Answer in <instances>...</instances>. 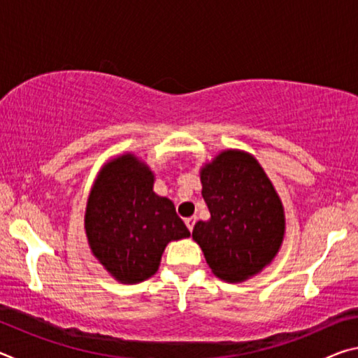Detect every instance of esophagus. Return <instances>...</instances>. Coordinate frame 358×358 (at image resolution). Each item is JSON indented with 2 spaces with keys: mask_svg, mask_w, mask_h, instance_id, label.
I'll return each mask as SVG.
<instances>
[{
  "mask_svg": "<svg viewBox=\"0 0 358 358\" xmlns=\"http://www.w3.org/2000/svg\"><path fill=\"white\" fill-rule=\"evenodd\" d=\"M185 224H186V227L189 229V232H192L194 224H196V217H187V220L185 221Z\"/></svg>",
  "mask_w": 358,
  "mask_h": 358,
  "instance_id": "esophagus-1",
  "label": "esophagus"
}]
</instances>
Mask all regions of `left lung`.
I'll use <instances>...</instances> for the list:
<instances>
[{
  "instance_id": "8db88e82",
  "label": "left lung",
  "mask_w": 358,
  "mask_h": 358,
  "mask_svg": "<svg viewBox=\"0 0 358 358\" xmlns=\"http://www.w3.org/2000/svg\"><path fill=\"white\" fill-rule=\"evenodd\" d=\"M211 217L199 221L192 238L213 273L243 281L276 256L284 237V210L271 181L250 153L222 151L201 172Z\"/></svg>"
}]
</instances>
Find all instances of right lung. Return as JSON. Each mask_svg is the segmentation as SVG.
Here are the masks:
<instances>
[{
  "label": "right lung",
  "mask_w": 358,
  "mask_h": 358,
  "mask_svg": "<svg viewBox=\"0 0 358 358\" xmlns=\"http://www.w3.org/2000/svg\"><path fill=\"white\" fill-rule=\"evenodd\" d=\"M153 181L147 166L123 155L102 169L88 197L90 248L121 282L153 276L169 241L191 235L172 201L153 192Z\"/></svg>",
  "instance_id": "right-lung-1"
}]
</instances>
